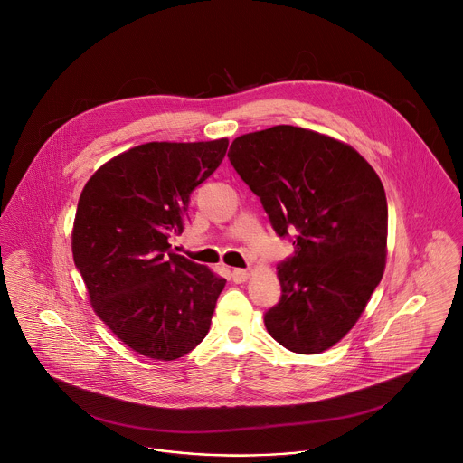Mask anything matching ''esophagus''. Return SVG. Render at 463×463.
<instances>
[{
  "label": "esophagus",
  "instance_id": "1",
  "mask_svg": "<svg viewBox=\"0 0 463 463\" xmlns=\"http://www.w3.org/2000/svg\"><path fill=\"white\" fill-rule=\"evenodd\" d=\"M231 278H232L234 283H243V281L249 279V270H245V269H232Z\"/></svg>",
  "mask_w": 463,
  "mask_h": 463
}]
</instances>
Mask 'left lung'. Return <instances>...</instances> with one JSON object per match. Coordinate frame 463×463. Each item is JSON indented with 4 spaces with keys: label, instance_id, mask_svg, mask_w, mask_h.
<instances>
[{
    "label": "left lung",
    "instance_id": "8db88e82",
    "mask_svg": "<svg viewBox=\"0 0 463 463\" xmlns=\"http://www.w3.org/2000/svg\"><path fill=\"white\" fill-rule=\"evenodd\" d=\"M227 156L294 245L278 265L281 299L265 326L290 352L321 354L354 328L383 279V182L354 147L296 126L241 135Z\"/></svg>",
    "mask_w": 463,
    "mask_h": 463
}]
</instances>
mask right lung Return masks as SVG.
I'll return each mask as SVG.
<instances>
[{
	"label": "right lung",
	"instance_id": "right-lung-1",
	"mask_svg": "<svg viewBox=\"0 0 463 463\" xmlns=\"http://www.w3.org/2000/svg\"><path fill=\"white\" fill-rule=\"evenodd\" d=\"M229 140L149 142L104 164L84 185L71 252L97 316L131 350L175 361L209 332L225 279L169 250L191 193L222 164Z\"/></svg>",
	"mask_w": 463,
	"mask_h": 463
}]
</instances>
